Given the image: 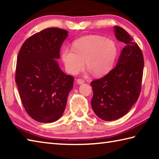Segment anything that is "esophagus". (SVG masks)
I'll return each mask as SVG.
<instances>
[{"mask_svg":"<svg viewBox=\"0 0 159 159\" xmlns=\"http://www.w3.org/2000/svg\"><path fill=\"white\" fill-rule=\"evenodd\" d=\"M84 82V79L79 78V79L77 80V83L79 84H83Z\"/></svg>","mask_w":159,"mask_h":159,"instance_id":"1","label":"esophagus"}]
</instances>
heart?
Returning a JSON list of instances; mask_svg holds the SVG:
<instances>
[{
	"mask_svg": "<svg viewBox=\"0 0 159 159\" xmlns=\"http://www.w3.org/2000/svg\"><path fill=\"white\" fill-rule=\"evenodd\" d=\"M118 48L113 41L97 35L86 36L77 39L73 49L64 48L61 59L68 73L75 75L86 66L94 75L107 73L114 63Z\"/></svg>",
	"mask_w": 159,
	"mask_h": 159,
	"instance_id": "b5f03b06",
	"label": "heart"
}]
</instances>
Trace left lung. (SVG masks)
<instances>
[{
	"label": "left lung",
	"mask_w": 159,
	"mask_h": 159,
	"mask_svg": "<svg viewBox=\"0 0 159 159\" xmlns=\"http://www.w3.org/2000/svg\"><path fill=\"white\" fill-rule=\"evenodd\" d=\"M114 30L117 39L126 46L116 66L105 76L91 82L93 91L92 109L106 121L121 118L136 102L141 91L144 68V58L139 45L121 27L116 25Z\"/></svg>",
	"instance_id": "1"
}]
</instances>
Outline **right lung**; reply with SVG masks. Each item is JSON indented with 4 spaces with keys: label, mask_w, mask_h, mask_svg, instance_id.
<instances>
[{
    "label": "right lung",
    "mask_w": 159,
    "mask_h": 159,
    "mask_svg": "<svg viewBox=\"0 0 159 159\" xmlns=\"http://www.w3.org/2000/svg\"><path fill=\"white\" fill-rule=\"evenodd\" d=\"M66 30L49 28L27 39L17 56L15 81L27 113L34 120L55 122L64 113L74 77L60 69Z\"/></svg>",
    "instance_id": "add662e5"
}]
</instances>
